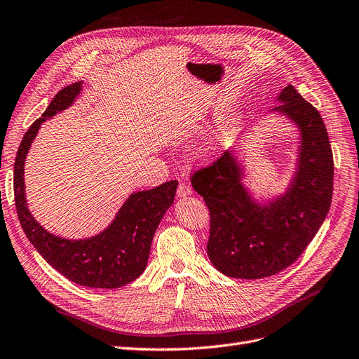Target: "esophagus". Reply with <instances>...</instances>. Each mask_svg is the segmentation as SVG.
<instances>
[{"instance_id": "obj_1", "label": "esophagus", "mask_w": 359, "mask_h": 359, "mask_svg": "<svg viewBox=\"0 0 359 359\" xmlns=\"http://www.w3.org/2000/svg\"><path fill=\"white\" fill-rule=\"evenodd\" d=\"M177 194L178 197H187L191 194V189L190 185H187L185 182H180L178 184V189H177Z\"/></svg>"}]
</instances>
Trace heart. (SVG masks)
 Listing matches in <instances>:
<instances>
[{
	"label": "heart",
	"mask_w": 359,
	"mask_h": 359,
	"mask_svg": "<svg viewBox=\"0 0 359 359\" xmlns=\"http://www.w3.org/2000/svg\"><path fill=\"white\" fill-rule=\"evenodd\" d=\"M217 150V140H208L205 141L199 148V156L201 157H209L212 156Z\"/></svg>",
	"instance_id": "b5f03b06"
}]
</instances>
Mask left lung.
<instances>
[{"label": "left lung", "instance_id": "1", "mask_svg": "<svg viewBox=\"0 0 359 359\" xmlns=\"http://www.w3.org/2000/svg\"><path fill=\"white\" fill-rule=\"evenodd\" d=\"M273 111L300 130L297 170L290 187L267 205L257 203L242 184L243 170L231 151L193 172L191 185L211 215L206 251L221 273L262 279L291 266L328 214L334 162L327 128L318 109L288 84Z\"/></svg>", "mask_w": 359, "mask_h": 359}]
</instances>
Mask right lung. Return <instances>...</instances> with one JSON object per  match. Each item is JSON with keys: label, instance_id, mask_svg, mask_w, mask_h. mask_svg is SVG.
Instances as JSON below:
<instances>
[{"label": "right lung", "instance_id": "add662e5", "mask_svg": "<svg viewBox=\"0 0 359 359\" xmlns=\"http://www.w3.org/2000/svg\"><path fill=\"white\" fill-rule=\"evenodd\" d=\"M81 84L77 81L59 90L43 116L25 133L15 160V202L25 234L48 264L79 285L113 290L135 280L144 271L156 229L174 203L178 182L168 181L156 189L130 194L114 221L89 239L55 236L35 221L25 199V158L41 123L72 105Z\"/></svg>", "mask_w": 359, "mask_h": 359}]
</instances>
